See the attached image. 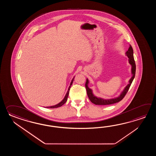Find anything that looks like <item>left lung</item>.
<instances>
[{
  "mask_svg": "<svg viewBox=\"0 0 156 156\" xmlns=\"http://www.w3.org/2000/svg\"><path fill=\"white\" fill-rule=\"evenodd\" d=\"M126 55L128 57L129 60L128 62L131 66V74L132 77L130 79L128 83L127 84L123 91L119 95L115 98H112V99H104L102 98H99L98 96H95L93 93V90L90 89L89 87V81L88 79H86V91H87V94L89 97V99L91 101V103L95 104V105H110L113 104L114 103H118L120 101L123 99L124 97L126 95V93L128 92V90L129 89L130 86L132 83L133 80L134 79L135 75H136V66L135 61L134 60V56H133V50L132 47L129 44V47L128 51L126 52Z\"/></svg>",
  "mask_w": 156,
  "mask_h": 156,
  "instance_id": "obj_1",
  "label": "left lung"
}]
</instances>
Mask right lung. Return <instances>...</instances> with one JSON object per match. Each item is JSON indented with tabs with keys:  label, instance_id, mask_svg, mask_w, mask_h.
<instances>
[{
	"label": "right lung",
	"instance_id": "right-lung-1",
	"mask_svg": "<svg viewBox=\"0 0 156 156\" xmlns=\"http://www.w3.org/2000/svg\"><path fill=\"white\" fill-rule=\"evenodd\" d=\"M74 78H75V76L73 77V79L71 80V83H70V86H69V88H68V90H67L66 94V95H65V96L64 97L63 100H62L61 102L58 103V104H56V105H53V106H46V108H52V109H53V108H58V107H60V106L63 105V104L66 102L67 98H68L69 94V91H70V87H71V86L72 84H73Z\"/></svg>",
	"mask_w": 156,
	"mask_h": 156
}]
</instances>
